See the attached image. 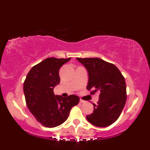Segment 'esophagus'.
Returning <instances> with one entry per match:
<instances>
[{"label":"esophagus","instance_id":"esophagus-1","mask_svg":"<svg viewBox=\"0 0 150 150\" xmlns=\"http://www.w3.org/2000/svg\"><path fill=\"white\" fill-rule=\"evenodd\" d=\"M85 103V101H84V100H82V99H81V100H80V103Z\"/></svg>","mask_w":150,"mask_h":150}]
</instances>
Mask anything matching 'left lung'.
Wrapping results in <instances>:
<instances>
[{
  "mask_svg": "<svg viewBox=\"0 0 150 150\" xmlns=\"http://www.w3.org/2000/svg\"><path fill=\"white\" fill-rule=\"evenodd\" d=\"M86 68L89 81L86 89L93 95L99 93V100L93 112L86 116L94 126L106 127L120 115L126 104V85L124 76L113 64L99 58H77Z\"/></svg>",
  "mask_w": 150,
  "mask_h": 150,
  "instance_id": "1",
  "label": "left lung"
}]
</instances>
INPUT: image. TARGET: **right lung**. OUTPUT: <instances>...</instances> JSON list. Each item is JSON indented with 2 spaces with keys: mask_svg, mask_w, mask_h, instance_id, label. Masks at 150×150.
<instances>
[{
  "mask_svg": "<svg viewBox=\"0 0 150 150\" xmlns=\"http://www.w3.org/2000/svg\"><path fill=\"white\" fill-rule=\"evenodd\" d=\"M71 58L46 59L34 66L24 82L26 105L35 119L47 128L58 126L68 119L70 110L79 103V97H67L54 94L60 82L59 69Z\"/></svg>",
  "mask_w": 150,
  "mask_h": 150,
  "instance_id": "add662e5",
  "label": "right lung"
}]
</instances>
